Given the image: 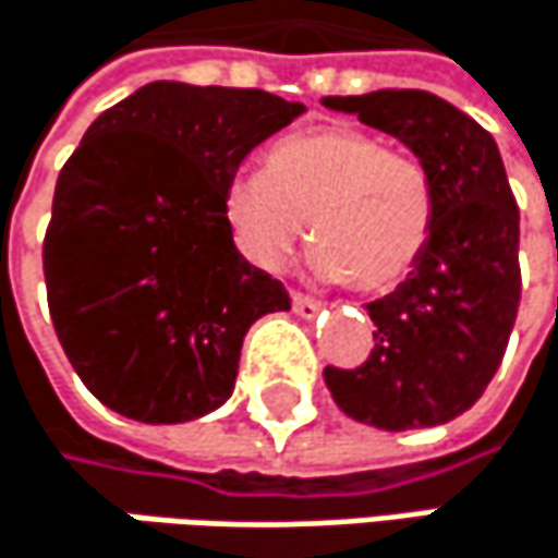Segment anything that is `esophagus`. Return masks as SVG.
I'll return each instance as SVG.
<instances>
[{
	"label": "esophagus",
	"mask_w": 558,
	"mask_h": 558,
	"mask_svg": "<svg viewBox=\"0 0 558 558\" xmlns=\"http://www.w3.org/2000/svg\"><path fill=\"white\" fill-rule=\"evenodd\" d=\"M292 308L299 317H305V320H312L314 314H320V302H314L308 295H292Z\"/></svg>",
	"instance_id": "esophagus-1"
}]
</instances>
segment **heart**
Listing matches in <instances>:
<instances>
[{
	"instance_id": "obj_1",
	"label": "heart",
	"mask_w": 558,
	"mask_h": 558,
	"mask_svg": "<svg viewBox=\"0 0 558 558\" xmlns=\"http://www.w3.org/2000/svg\"><path fill=\"white\" fill-rule=\"evenodd\" d=\"M221 211L250 266L276 272L308 234L320 282L398 286L424 256L434 192L424 167L353 128H314L279 141L263 170L225 185Z\"/></svg>"
}]
</instances>
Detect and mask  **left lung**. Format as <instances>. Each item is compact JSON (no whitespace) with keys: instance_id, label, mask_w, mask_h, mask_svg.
<instances>
[{"instance_id":"obj_1","label":"left lung","mask_w":558,"mask_h":558,"mask_svg":"<svg viewBox=\"0 0 558 558\" xmlns=\"http://www.w3.org/2000/svg\"><path fill=\"white\" fill-rule=\"evenodd\" d=\"M330 111L398 137L424 167L434 228L408 279L366 305L376 347L324 369L337 408L379 430L437 427L469 411L501 366L521 305V211L495 137L424 89L327 96Z\"/></svg>"}]
</instances>
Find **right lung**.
<instances>
[{"label":"right lung","instance_id":"right-lung-1","mask_svg":"<svg viewBox=\"0 0 558 558\" xmlns=\"http://www.w3.org/2000/svg\"><path fill=\"white\" fill-rule=\"evenodd\" d=\"M305 111L263 89L147 83L102 111L53 192L44 279L83 385L141 424L221 408L256 317L289 312L221 198L244 157Z\"/></svg>","mask_w":558,"mask_h":558}]
</instances>
